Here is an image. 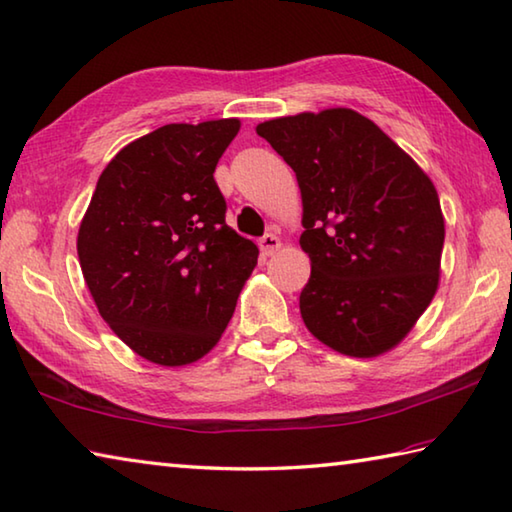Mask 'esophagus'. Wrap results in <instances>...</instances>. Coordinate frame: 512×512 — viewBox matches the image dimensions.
Here are the masks:
<instances>
[{
    "mask_svg": "<svg viewBox=\"0 0 512 512\" xmlns=\"http://www.w3.org/2000/svg\"><path fill=\"white\" fill-rule=\"evenodd\" d=\"M259 248H262V255L264 257H273L277 250L282 248V241L277 235H273V232H268V235H264L262 239H259Z\"/></svg>",
    "mask_w": 512,
    "mask_h": 512,
    "instance_id": "1",
    "label": "esophagus"
}]
</instances>
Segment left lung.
I'll use <instances>...</instances> for the list:
<instances>
[{"instance_id": "obj_1", "label": "left lung", "mask_w": 512, "mask_h": 512, "mask_svg": "<svg viewBox=\"0 0 512 512\" xmlns=\"http://www.w3.org/2000/svg\"><path fill=\"white\" fill-rule=\"evenodd\" d=\"M257 134L302 192L306 329L353 358L394 349L439 288L445 221L430 176L347 107L266 120Z\"/></svg>"}]
</instances>
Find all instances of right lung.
<instances>
[{
	"label": "right lung",
	"instance_id": "right-lung-1",
	"mask_svg": "<svg viewBox=\"0 0 512 512\" xmlns=\"http://www.w3.org/2000/svg\"><path fill=\"white\" fill-rule=\"evenodd\" d=\"M239 127L172 123L136 138L102 170L82 217L78 257L98 313L154 365L206 356L257 264L212 176Z\"/></svg>",
	"mask_w": 512,
	"mask_h": 512
}]
</instances>
